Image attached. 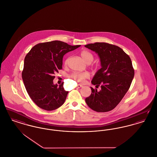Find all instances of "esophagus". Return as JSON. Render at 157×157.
<instances>
[{
  "label": "esophagus",
  "mask_w": 157,
  "mask_h": 157,
  "mask_svg": "<svg viewBox=\"0 0 157 157\" xmlns=\"http://www.w3.org/2000/svg\"><path fill=\"white\" fill-rule=\"evenodd\" d=\"M83 86L82 85H80V84H79V85H78V86H77V88H81V87H82Z\"/></svg>",
  "instance_id": "34e87169"
}]
</instances>
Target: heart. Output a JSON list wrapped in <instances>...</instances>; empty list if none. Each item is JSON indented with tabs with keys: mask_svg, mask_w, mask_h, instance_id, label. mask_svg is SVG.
<instances>
[{
	"mask_svg": "<svg viewBox=\"0 0 157 157\" xmlns=\"http://www.w3.org/2000/svg\"><path fill=\"white\" fill-rule=\"evenodd\" d=\"M80 55L83 59V60L86 63H88V64L91 63L94 59V56L93 55L92 53H91L90 52H89L86 50H82L80 53ZM69 60V57H67L65 59V65L67 64ZM95 67V66H92V67L93 68H94ZM69 77L78 83H82L85 79L90 78V74L88 72H73L72 74H71Z\"/></svg>",
	"mask_w": 157,
	"mask_h": 157,
	"instance_id": "1",
	"label": "heart"
}]
</instances>
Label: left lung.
<instances>
[{
	"label": "left lung",
	"mask_w": 157,
	"mask_h": 157,
	"mask_svg": "<svg viewBox=\"0 0 157 157\" xmlns=\"http://www.w3.org/2000/svg\"><path fill=\"white\" fill-rule=\"evenodd\" d=\"M99 56L101 68L97 71L91 83L92 93L85 101L97 112H107L114 109L129 90L135 71L129 55L119 47L107 43H94L85 46Z\"/></svg>",
	"instance_id": "left-lung-1"
}]
</instances>
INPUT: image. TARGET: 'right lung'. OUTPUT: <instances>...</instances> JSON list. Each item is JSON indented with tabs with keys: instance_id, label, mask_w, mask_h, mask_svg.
<instances>
[{
	"instance_id": "add662e5",
	"label": "right lung",
	"mask_w": 157,
	"mask_h": 157,
	"mask_svg": "<svg viewBox=\"0 0 157 157\" xmlns=\"http://www.w3.org/2000/svg\"><path fill=\"white\" fill-rule=\"evenodd\" d=\"M80 46L52 41L37 44L27 53L22 78L29 96L38 107L52 111L63 104L68 91L63 83L53 84L54 75L62 69L63 56Z\"/></svg>"
}]
</instances>
